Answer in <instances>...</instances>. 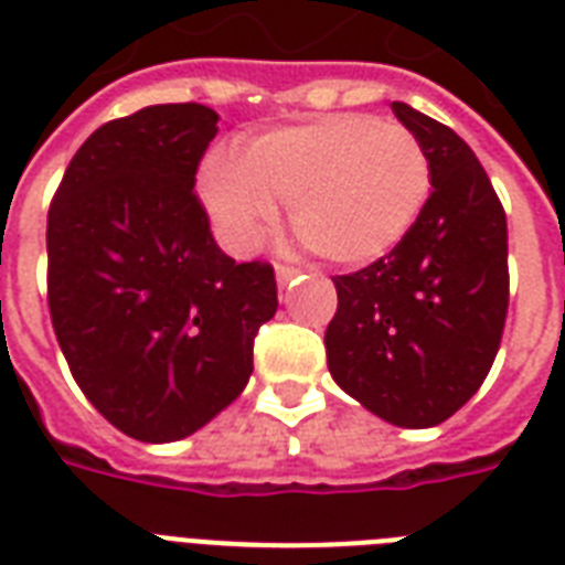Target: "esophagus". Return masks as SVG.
Returning <instances> with one entry per match:
<instances>
[{"label":"esophagus","instance_id":"obj_1","mask_svg":"<svg viewBox=\"0 0 565 565\" xmlns=\"http://www.w3.org/2000/svg\"><path fill=\"white\" fill-rule=\"evenodd\" d=\"M296 275H299V269H296V266L275 264V278H278V284H281V287H287V284H290Z\"/></svg>","mask_w":565,"mask_h":565}]
</instances>
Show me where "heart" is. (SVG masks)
<instances>
[{
	"label": "heart",
	"mask_w": 565,
	"mask_h": 565,
	"mask_svg": "<svg viewBox=\"0 0 565 565\" xmlns=\"http://www.w3.org/2000/svg\"><path fill=\"white\" fill-rule=\"evenodd\" d=\"M199 193L237 252L255 248L278 225V198L313 255L366 266L419 222L430 161L411 128L372 114H328L248 137L239 158L213 152L199 172Z\"/></svg>",
	"instance_id": "1"
}]
</instances>
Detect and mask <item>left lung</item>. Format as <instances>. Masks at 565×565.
<instances>
[{
    "label": "left lung",
    "instance_id": "obj_1",
    "mask_svg": "<svg viewBox=\"0 0 565 565\" xmlns=\"http://www.w3.org/2000/svg\"><path fill=\"white\" fill-rule=\"evenodd\" d=\"M430 195L413 231L375 264L337 275L328 370L345 393L398 428H434L490 372L508 319V216L475 152L404 102Z\"/></svg>",
    "mask_w": 565,
    "mask_h": 565
}]
</instances>
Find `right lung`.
I'll use <instances>...</instances> for the list:
<instances>
[{"label": "right lung", "mask_w": 565, "mask_h": 565, "mask_svg": "<svg viewBox=\"0 0 565 565\" xmlns=\"http://www.w3.org/2000/svg\"><path fill=\"white\" fill-rule=\"evenodd\" d=\"M216 110L152 105L96 128L46 222L49 313L75 384L140 443H172L248 384L278 310L269 264L216 246L193 193Z\"/></svg>", "instance_id": "obj_1"}]
</instances>
